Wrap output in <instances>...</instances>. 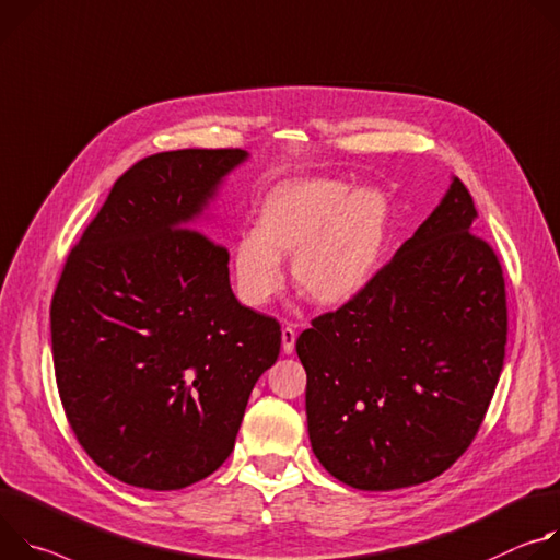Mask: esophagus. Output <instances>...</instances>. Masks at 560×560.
I'll list each match as a JSON object with an SVG mask.
<instances>
[{
  "instance_id": "34e87169",
  "label": "esophagus",
  "mask_w": 560,
  "mask_h": 560,
  "mask_svg": "<svg viewBox=\"0 0 560 560\" xmlns=\"http://www.w3.org/2000/svg\"><path fill=\"white\" fill-rule=\"evenodd\" d=\"M295 349V331L291 327L282 329V351L289 355Z\"/></svg>"
}]
</instances>
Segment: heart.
Returning a JSON list of instances; mask_svg holds the SVG:
<instances>
[{
    "label": "heart",
    "mask_w": 560,
    "mask_h": 560,
    "mask_svg": "<svg viewBox=\"0 0 560 560\" xmlns=\"http://www.w3.org/2000/svg\"><path fill=\"white\" fill-rule=\"evenodd\" d=\"M394 211L378 186L295 177L262 198L256 229L233 242L231 273L240 300L267 306L293 278L320 306H342L376 282L392 240Z\"/></svg>",
    "instance_id": "heart-1"
}]
</instances>
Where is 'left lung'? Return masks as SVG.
I'll return each mask as SVG.
<instances>
[{
    "instance_id": "obj_1",
    "label": "left lung",
    "mask_w": 560,
    "mask_h": 560,
    "mask_svg": "<svg viewBox=\"0 0 560 560\" xmlns=\"http://www.w3.org/2000/svg\"><path fill=\"white\" fill-rule=\"evenodd\" d=\"M505 342L503 269L452 175L376 282L295 342L316 458L364 491L441 476L476 436Z\"/></svg>"
}]
</instances>
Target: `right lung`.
<instances>
[{
	"instance_id": "add662e5",
	"label": "right lung",
	"mask_w": 560,
	"mask_h": 560,
	"mask_svg": "<svg viewBox=\"0 0 560 560\" xmlns=\"http://www.w3.org/2000/svg\"><path fill=\"white\" fill-rule=\"evenodd\" d=\"M242 149L140 160L73 248L50 304L61 405L86 454L155 491L213 474L233 452L280 325L240 304L226 248L202 229Z\"/></svg>"
}]
</instances>
